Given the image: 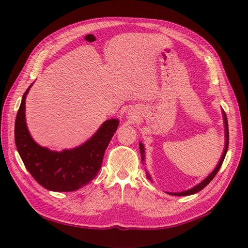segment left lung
<instances>
[{"instance_id":"1","label":"left lung","mask_w":248,"mask_h":248,"mask_svg":"<svg viewBox=\"0 0 248 248\" xmlns=\"http://www.w3.org/2000/svg\"><path fill=\"white\" fill-rule=\"evenodd\" d=\"M222 114H223V121H224V127H225V148H224V151H223V154H222V157H221V159H220V161H219V163H218V165L216 166V168L214 169L213 170V172L210 174V175H208L202 182L201 183H199L198 185H196L195 187H193V188H191V189H189V190H187V191H183V192H178V193H172V192H167L168 194H170V195H174V196H188V195H192V194H195V193H197V192H199V191H201L202 189H204L208 184L210 183V182L212 181V179L216 176V174L218 173V171H219V169L221 168V165H222V163H223V161H224V159H225V155H226V153H227V150H228V142H229V133H228V122H227V117H226V114H225V112H224V110L222 109ZM140 155H141V162H142V164L145 163V157H146V155H145V148H144V145L141 144V142H140ZM146 174H147V177H148V179H150L151 181H152V178H151V176H150V174H149V172L147 171L146 172Z\"/></svg>"}]
</instances>
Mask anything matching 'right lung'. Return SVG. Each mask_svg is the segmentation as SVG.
<instances>
[{"label":"right lung","instance_id":"right-lung-1","mask_svg":"<svg viewBox=\"0 0 248 248\" xmlns=\"http://www.w3.org/2000/svg\"><path fill=\"white\" fill-rule=\"evenodd\" d=\"M32 84L23 94L15 122V142L20 157L32 177L45 189L54 192L80 189L97 175L120 122L117 119L104 122L84 144L71 150L55 152L39 146L28 131L25 117L26 96Z\"/></svg>","mask_w":248,"mask_h":248}]
</instances>
